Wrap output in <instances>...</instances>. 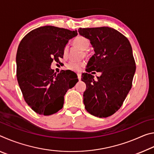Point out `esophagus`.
<instances>
[{
  "instance_id": "esophagus-1",
  "label": "esophagus",
  "mask_w": 154,
  "mask_h": 154,
  "mask_svg": "<svg viewBox=\"0 0 154 154\" xmlns=\"http://www.w3.org/2000/svg\"><path fill=\"white\" fill-rule=\"evenodd\" d=\"M77 77L78 79H79V80H81V78H82V75H81L80 73H77Z\"/></svg>"
}]
</instances>
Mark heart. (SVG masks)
<instances>
[{
  "label": "heart",
  "instance_id": "heart-1",
  "mask_svg": "<svg viewBox=\"0 0 154 154\" xmlns=\"http://www.w3.org/2000/svg\"><path fill=\"white\" fill-rule=\"evenodd\" d=\"M72 44L75 46L77 47L83 51H86L89 49L90 46V41L87 38L83 36H77L72 41ZM68 53L67 47H64L63 49V55L66 56ZM85 54H86L85 52ZM85 63L83 62H76V61H70L67 64V68L71 71H79L81 68L84 66Z\"/></svg>",
  "mask_w": 154,
  "mask_h": 154
}]
</instances>
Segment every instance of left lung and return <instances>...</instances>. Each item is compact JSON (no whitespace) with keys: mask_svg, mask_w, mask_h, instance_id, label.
Here are the masks:
<instances>
[{"mask_svg":"<svg viewBox=\"0 0 154 154\" xmlns=\"http://www.w3.org/2000/svg\"><path fill=\"white\" fill-rule=\"evenodd\" d=\"M78 31L90 39L95 51L82 75L86 84L85 108L92 116L107 118L119 110L132 88L136 64L131 45L112 28H80ZM94 70L101 72L97 80L89 73Z\"/></svg>","mask_w":154,"mask_h":154,"instance_id":"left-lung-1","label":"left lung"}]
</instances>
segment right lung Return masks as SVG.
<instances>
[{
    "label": "right lung",
    "instance_id": "right-lung-1",
    "mask_svg": "<svg viewBox=\"0 0 154 154\" xmlns=\"http://www.w3.org/2000/svg\"><path fill=\"white\" fill-rule=\"evenodd\" d=\"M77 30L45 26L28 32L18 46L16 75L24 100L36 113L50 116L63 107L64 96L79 80L69 70L56 74L50 66ZM72 79H71L70 78Z\"/></svg>",
    "mask_w": 154,
    "mask_h": 154
}]
</instances>
